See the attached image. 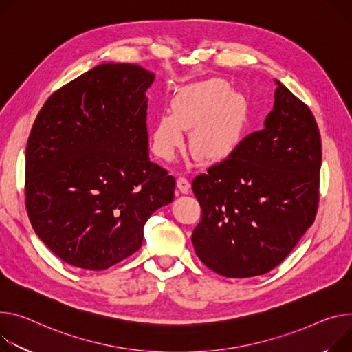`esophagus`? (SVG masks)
Here are the masks:
<instances>
[{
    "label": "esophagus",
    "mask_w": 352,
    "mask_h": 352,
    "mask_svg": "<svg viewBox=\"0 0 352 352\" xmlns=\"http://www.w3.org/2000/svg\"><path fill=\"white\" fill-rule=\"evenodd\" d=\"M177 188L179 189L181 194H188L189 192V188H190V182L185 177L181 175L177 179Z\"/></svg>",
    "instance_id": "34e87169"
}]
</instances>
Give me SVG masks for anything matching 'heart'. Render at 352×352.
Wrapping results in <instances>:
<instances>
[{
  "label": "heart",
  "instance_id": "obj_1",
  "mask_svg": "<svg viewBox=\"0 0 352 352\" xmlns=\"http://www.w3.org/2000/svg\"><path fill=\"white\" fill-rule=\"evenodd\" d=\"M247 105L223 80L212 78L179 91L170 113L160 115L151 126V146L157 155L173 157L190 129L189 146L198 160H216L229 154L244 131Z\"/></svg>",
  "mask_w": 352,
  "mask_h": 352
}]
</instances>
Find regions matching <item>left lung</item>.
Segmentation results:
<instances>
[{
    "label": "left lung",
    "instance_id": "8db88e82",
    "mask_svg": "<svg viewBox=\"0 0 352 352\" xmlns=\"http://www.w3.org/2000/svg\"><path fill=\"white\" fill-rule=\"evenodd\" d=\"M275 84L263 129L192 181L202 209L192 233L195 252L228 278L274 270L317 212L320 133L310 109L280 81Z\"/></svg>",
    "mask_w": 352,
    "mask_h": 352
}]
</instances>
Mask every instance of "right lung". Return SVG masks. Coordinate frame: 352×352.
<instances>
[{
	"mask_svg": "<svg viewBox=\"0 0 352 352\" xmlns=\"http://www.w3.org/2000/svg\"><path fill=\"white\" fill-rule=\"evenodd\" d=\"M155 76L104 63L56 91L26 146V210L65 263L107 270L136 252L175 179L148 158L146 91Z\"/></svg>",
	"mask_w": 352,
	"mask_h": 352,
	"instance_id": "right-lung-1",
	"label": "right lung"
}]
</instances>
